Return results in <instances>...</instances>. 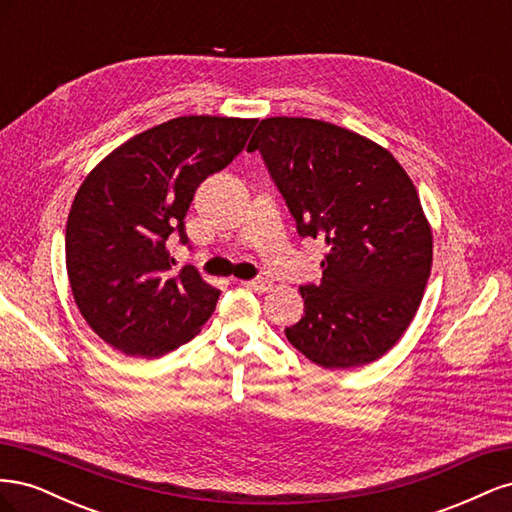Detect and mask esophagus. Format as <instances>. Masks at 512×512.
I'll use <instances>...</instances> for the list:
<instances>
[{"label": "esophagus", "mask_w": 512, "mask_h": 512, "mask_svg": "<svg viewBox=\"0 0 512 512\" xmlns=\"http://www.w3.org/2000/svg\"><path fill=\"white\" fill-rule=\"evenodd\" d=\"M245 288H250V290H256V292H267V290H271L273 288V284L269 282V280H245V282H241Z\"/></svg>", "instance_id": "obj_1"}]
</instances>
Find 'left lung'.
<instances>
[{"instance_id": "left-lung-1", "label": "left lung", "mask_w": 512, "mask_h": 512, "mask_svg": "<svg viewBox=\"0 0 512 512\" xmlns=\"http://www.w3.org/2000/svg\"><path fill=\"white\" fill-rule=\"evenodd\" d=\"M260 151L301 237L327 256L318 286H301L305 316L288 342L324 369L378 361L423 301L433 232L412 179L389 149L335 123L262 119Z\"/></svg>"}]
</instances>
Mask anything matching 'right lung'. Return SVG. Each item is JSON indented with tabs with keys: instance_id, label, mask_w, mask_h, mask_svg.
Returning a JSON list of instances; mask_svg holds the SVG:
<instances>
[{
	"instance_id": "obj_1",
	"label": "right lung",
	"mask_w": 512,
	"mask_h": 512,
	"mask_svg": "<svg viewBox=\"0 0 512 512\" xmlns=\"http://www.w3.org/2000/svg\"><path fill=\"white\" fill-rule=\"evenodd\" d=\"M256 119L185 115L113 149L85 177L66 226V269L81 316L115 350L158 359L190 342L220 290L192 269L173 273L194 192L245 147Z\"/></svg>"
}]
</instances>
